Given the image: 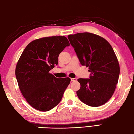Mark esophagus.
Listing matches in <instances>:
<instances>
[{
  "mask_svg": "<svg viewBox=\"0 0 134 134\" xmlns=\"http://www.w3.org/2000/svg\"><path fill=\"white\" fill-rule=\"evenodd\" d=\"M76 80H77L76 78H71V81H72V82L76 81Z\"/></svg>",
  "mask_w": 134,
  "mask_h": 134,
  "instance_id": "34e87169",
  "label": "esophagus"
}]
</instances>
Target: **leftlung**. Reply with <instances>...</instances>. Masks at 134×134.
I'll return each mask as SVG.
<instances>
[{"instance_id": "1", "label": "left lung", "mask_w": 134, "mask_h": 134, "mask_svg": "<svg viewBox=\"0 0 134 134\" xmlns=\"http://www.w3.org/2000/svg\"><path fill=\"white\" fill-rule=\"evenodd\" d=\"M80 64L89 67L90 79L80 78L76 92L81 102L92 107L106 103L114 93L120 75L117 58L109 42L90 32L68 36Z\"/></svg>"}]
</instances>
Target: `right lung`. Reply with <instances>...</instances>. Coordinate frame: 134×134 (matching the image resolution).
<instances>
[{
  "mask_svg": "<svg viewBox=\"0 0 134 134\" xmlns=\"http://www.w3.org/2000/svg\"><path fill=\"white\" fill-rule=\"evenodd\" d=\"M69 45L64 36L41 38L28 44L20 56L15 72L17 83L23 96L35 109L47 111L61 100L70 79L55 77L49 71Z\"/></svg>",
  "mask_w": 134,
  "mask_h": 134,
  "instance_id": "right-lung-1",
  "label": "right lung"
}]
</instances>
